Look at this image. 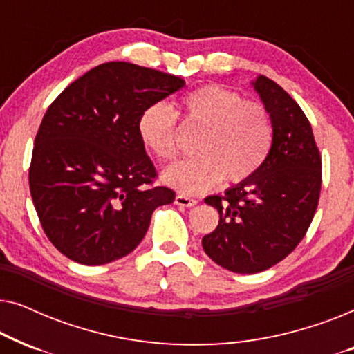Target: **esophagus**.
<instances>
[{"mask_svg":"<svg viewBox=\"0 0 354 354\" xmlns=\"http://www.w3.org/2000/svg\"><path fill=\"white\" fill-rule=\"evenodd\" d=\"M174 203H176L177 206H182V207H192L196 205V200H193V198L187 196V195H177L176 201Z\"/></svg>","mask_w":354,"mask_h":354,"instance_id":"1","label":"esophagus"}]
</instances>
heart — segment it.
<instances>
[{
    "label": "heart",
    "mask_w": 354,
    "mask_h": 354,
    "mask_svg": "<svg viewBox=\"0 0 354 354\" xmlns=\"http://www.w3.org/2000/svg\"><path fill=\"white\" fill-rule=\"evenodd\" d=\"M183 122L203 130L195 148L200 156L183 159L162 172V182L187 195L211 190L225 180L239 183L263 167L274 142L264 106L248 103L227 86L209 84L182 98ZM143 148L159 161L177 154V114L162 103L149 104L137 122Z\"/></svg>",
    "instance_id": "obj_1"
}]
</instances>
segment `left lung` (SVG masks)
I'll list each match as a JSON object with an SVG mask.
<instances>
[{"label":"left lung","instance_id":"1","mask_svg":"<svg viewBox=\"0 0 354 354\" xmlns=\"http://www.w3.org/2000/svg\"><path fill=\"white\" fill-rule=\"evenodd\" d=\"M251 85L272 122V148L253 177L206 198L219 211V224L201 240L216 264L236 274L272 268L297 248L316 212L322 183L321 154L297 101L264 75Z\"/></svg>","mask_w":354,"mask_h":354}]
</instances>
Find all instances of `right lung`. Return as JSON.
I'll list each match as a JSON object with an SVG mask.
<instances>
[{"mask_svg":"<svg viewBox=\"0 0 354 354\" xmlns=\"http://www.w3.org/2000/svg\"><path fill=\"white\" fill-rule=\"evenodd\" d=\"M185 85L180 77L124 61L79 77L53 101L28 171L38 219L53 245L85 266L132 253L171 188L153 185L137 122L149 104Z\"/></svg>","mask_w":354,"mask_h":354,"instance_id":"obj_1","label":"right lung"}]
</instances>
